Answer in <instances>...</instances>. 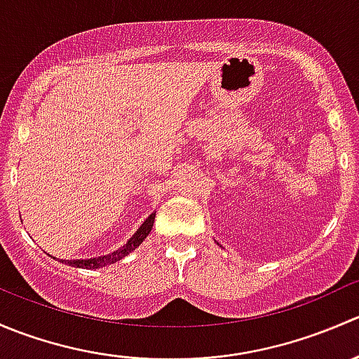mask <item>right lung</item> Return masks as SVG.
Returning a JSON list of instances; mask_svg holds the SVG:
<instances>
[{
  "instance_id": "add662e5",
  "label": "right lung",
  "mask_w": 359,
  "mask_h": 359,
  "mask_svg": "<svg viewBox=\"0 0 359 359\" xmlns=\"http://www.w3.org/2000/svg\"><path fill=\"white\" fill-rule=\"evenodd\" d=\"M154 215H156V212L151 213V215L147 217L146 220H144L142 226H140L139 229H137V233L133 234V236L130 238L128 241H126V245H123L121 248L114 250V252L109 253V255L93 257V259L62 260V262H66V264H69V266H72V267H81V269H100V267H106V266H109V264L118 262V260H121L123 257L128 255L130 252H133V250H135L140 243H142L144 240H146L147 234H149L151 229H153Z\"/></svg>"
}]
</instances>
